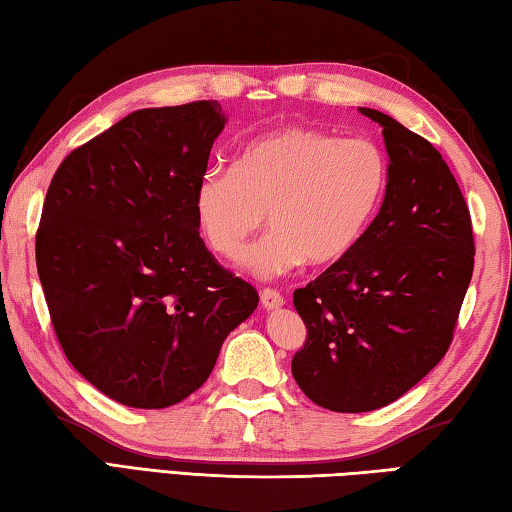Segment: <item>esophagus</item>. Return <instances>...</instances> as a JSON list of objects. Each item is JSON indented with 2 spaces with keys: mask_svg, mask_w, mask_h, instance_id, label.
Returning a JSON list of instances; mask_svg holds the SVG:
<instances>
[{
  "mask_svg": "<svg viewBox=\"0 0 512 512\" xmlns=\"http://www.w3.org/2000/svg\"><path fill=\"white\" fill-rule=\"evenodd\" d=\"M283 303H285L283 297H281V294L276 292V290L267 288V290L261 292V306H263L265 310H279V308L283 306Z\"/></svg>",
  "mask_w": 512,
  "mask_h": 512,
  "instance_id": "34e87169",
  "label": "esophagus"
}]
</instances>
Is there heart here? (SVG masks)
Segmentation results:
<instances>
[{"label":"heart","mask_w":512,"mask_h":512,"mask_svg":"<svg viewBox=\"0 0 512 512\" xmlns=\"http://www.w3.org/2000/svg\"><path fill=\"white\" fill-rule=\"evenodd\" d=\"M389 184V161L369 139L285 128L251 141L231 170L200 177L193 211L202 238L231 258L265 220L272 231L242 251L238 265L279 279L306 261L330 265L351 251Z\"/></svg>","instance_id":"obj_1"}]
</instances>
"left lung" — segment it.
<instances>
[{
    "label": "left lung",
    "instance_id": "8db88e82",
    "mask_svg": "<svg viewBox=\"0 0 512 512\" xmlns=\"http://www.w3.org/2000/svg\"><path fill=\"white\" fill-rule=\"evenodd\" d=\"M389 184L360 242L294 292L308 339L292 360L319 407H387L443 360L472 279L474 238L461 188L432 143L371 107Z\"/></svg>",
    "mask_w": 512,
    "mask_h": 512
}]
</instances>
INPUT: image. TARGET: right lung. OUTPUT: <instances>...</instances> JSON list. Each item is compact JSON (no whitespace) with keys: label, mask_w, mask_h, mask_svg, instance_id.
I'll return each mask as SVG.
<instances>
[{"label":"right lung","mask_w":512,"mask_h":512,"mask_svg":"<svg viewBox=\"0 0 512 512\" xmlns=\"http://www.w3.org/2000/svg\"><path fill=\"white\" fill-rule=\"evenodd\" d=\"M227 125L218 101L146 107L62 161L35 261L58 342L107 398L164 409L200 389L258 294L213 261L193 195Z\"/></svg>","instance_id":"right-lung-1"}]
</instances>
